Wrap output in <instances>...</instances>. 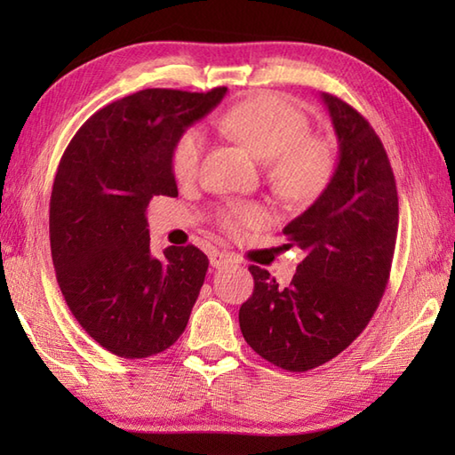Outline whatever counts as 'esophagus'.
<instances>
[{
    "instance_id": "esophagus-1",
    "label": "esophagus",
    "mask_w": 455,
    "mask_h": 455,
    "mask_svg": "<svg viewBox=\"0 0 455 455\" xmlns=\"http://www.w3.org/2000/svg\"><path fill=\"white\" fill-rule=\"evenodd\" d=\"M209 259H211V266L212 267H220V266H225V264L236 262L233 254H230V252H219V250H215V252H211Z\"/></svg>"
}]
</instances>
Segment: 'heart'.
<instances>
[{
  "instance_id": "b5f03b06",
  "label": "heart",
  "mask_w": 455,
  "mask_h": 455,
  "mask_svg": "<svg viewBox=\"0 0 455 455\" xmlns=\"http://www.w3.org/2000/svg\"><path fill=\"white\" fill-rule=\"evenodd\" d=\"M219 127L230 139L267 164V178L282 196L305 201L318 196L332 180L336 150L332 142L313 137L307 115L274 93L250 98L225 113ZM205 132L183 131L172 148V172L178 181H191L201 170ZM266 222V211L256 203H228L219 211V225L228 235H240Z\"/></svg>"
}]
</instances>
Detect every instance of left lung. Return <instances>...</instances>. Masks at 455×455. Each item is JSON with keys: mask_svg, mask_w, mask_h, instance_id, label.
Returning a JSON list of instances; mask_svg holds the SVG:
<instances>
[{"mask_svg": "<svg viewBox=\"0 0 455 455\" xmlns=\"http://www.w3.org/2000/svg\"><path fill=\"white\" fill-rule=\"evenodd\" d=\"M338 164L318 199L283 228L305 250L287 287L250 266L254 293L238 313L244 340L282 370L331 362L362 334L389 282L399 197L383 142L352 105L323 93Z\"/></svg>", "mask_w": 455, "mask_h": 455, "instance_id": "left-lung-1", "label": "left lung"}]
</instances>
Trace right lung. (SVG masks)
I'll use <instances>...</instances> for the list:
<instances>
[{"label": "right lung", "mask_w": 455, "mask_h": 455, "mask_svg": "<svg viewBox=\"0 0 455 455\" xmlns=\"http://www.w3.org/2000/svg\"><path fill=\"white\" fill-rule=\"evenodd\" d=\"M225 93L127 95L93 113L58 164L48 219L58 285L76 321L115 355L160 354L186 331L209 259L193 244L154 258L147 207L178 196L173 144Z\"/></svg>", "instance_id": "1"}]
</instances>
